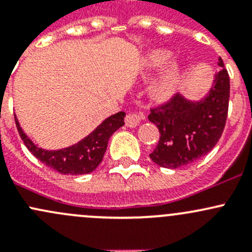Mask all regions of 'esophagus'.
Returning a JSON list of instances; mask_svg holds the SVG:
<instances>
[{
    "instance_id": "1",
    "label": "esophagus",
    "mask_w": 252,
    "mask_h": 252,
    "mask_svg": "<svg viewBox=\"0 0 252 252\" xmlns=\"http://www.w3.org/2000/svg\"><path fill=\"white\" fill-rule=\"evenodd\" d=\"M142 119H144V114L142 113H129L126 117V124L129 128H135L140 124Z\"/></svg>"
}]
</instances>
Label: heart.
<instances>
[{
    "mask_svg": "<svg viewBox=\"0 0 252 252\" xmlns=\"http://www.w3.org/2000/svg\"><path fill=\"white\" fill-rule=\"evenodd\" d=\"M172 52L168 50H151L144 57V65L149 69H159L161 74L151 86V95L155 100L168 101L177 93L183 79V65L179 61H171Z\"/></svg>",
    "mask_w": 252,
    "mask_h": 252,
    "instance_id": "b5f03b06",
    "label": "heart"
}]
</instances>
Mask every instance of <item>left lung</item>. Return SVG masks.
Instances as JSON below:
<instances>
[{
	"mask_svg": "<svg viewBox=\"0 0 252 252\" xmlns=\"http://www.w3.org/2000/svg\"><path fill=\"white\" fill-rule=\"evenodd\" d=\"M207 93L199 100L177 94L168 103L151 110L149 121L157 126L159 141L150 155L163 168L188 166L216 146L224 129L229 103V75L222 58Z\"/></svg>",
	"mask_w": 252,
	"mask_h": 252,
	"instance_id": "1",
	"label": "left lung"
}]
</instances>
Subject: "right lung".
Returning <instances> with one entry per match:
<instances>
[{"mask_svg": "<svg viewBox=\"0 0 252 252\" xmlns=\"http://www.w3.org/2000/svg\"><path fill=\"white\" fill-rule=\"evenodd\" d=\"M124 117L126 112H119L110 116L77 144L58 150L42 149L35 144L24 133L17 117L14 118L20 138L24 141L28 150L39 161L50 168L55 169L58 173L79 175L91 173L97 168L98 164L102 162L111 135L124 126Z\"/></svg>", "mask_w": 252, "mask_h": 252, "instance_id": "1", "label": "right lung"}]
</instances>
